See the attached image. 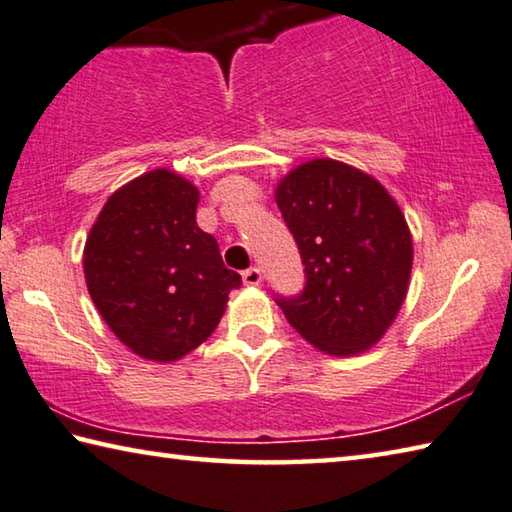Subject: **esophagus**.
<instances>
[{"instance_id":"34e87169","label":"esophagus","mask_w":512,"mask_h":512,"mask_svg":"<svg viewBox=\"0 0 512 512\" xmlns=\"http://www.w3.org/2000/svg\"><path fill=\"white\" fill-rule=\"evenodd\" d=\"M263 281V274L258 267H249V270L242 272V283L249 285V288H256V285H261Z\"/></svg>"}]
</instances>
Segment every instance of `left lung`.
I'll use <instances>...</instances> for the list:
<instances>
[{
	"label": "left lung",
	"instance_id": "left-lung-1",
	"mask_svg": "<svg viewBox=\"0 0 512 512\" xmlns=\"http://www.w3.org/2000/svg\"><path fill=\"white\" fill-rule=\"evenodd\" d=\"M306 288L279 308L321 353L348 357L380 342L405 303L414 242L378 179L337 159H310L276 184Z\"/></svg>",
	"mask_w": 512,
	"mask_h": 512
}]
</instances>
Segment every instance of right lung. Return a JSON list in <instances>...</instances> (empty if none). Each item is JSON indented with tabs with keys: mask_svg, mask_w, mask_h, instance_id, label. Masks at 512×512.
<instances>
[{
	"mask_svg": "<svg viewBox=\"0 0 512 512\" xmlns=\"http://www.w3.org/2000/svg\"><path fill=\"white\" fill-rule=\"evenodd\" d=\"M200 191L155 168L107 197L89 229V297L121 344L152 362H177L206 342L240 274L195 222Z\"/></svg>",
	"mask_w": 512,
	"mask_h": 512,
	"instance_id": "1",
	"label": "right lung"
}]
</instances>
